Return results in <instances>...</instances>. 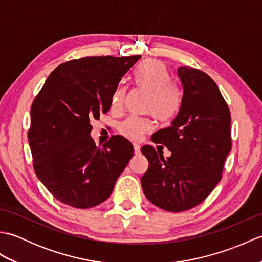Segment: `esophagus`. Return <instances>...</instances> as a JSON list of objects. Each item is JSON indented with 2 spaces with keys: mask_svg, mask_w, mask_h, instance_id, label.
I'll list each match as a JSON object with an SVG mask.
<instances>
[{
  "mask_svg": "<svg viewBox=\"0 0 262 262\" xmlns=\"http://www.w3.org/2000/svg\"><path fill=\"white\" fill-rule=\"evenodd\" d=\"M134 152H135V154L141 153V146L138 145V144H134Z\"/></svg>",
  "mask_w": 262,
  "mask_h": 262,
  "instance_id": "34e87169",
  "label": "esophagus"
}]
</instances>
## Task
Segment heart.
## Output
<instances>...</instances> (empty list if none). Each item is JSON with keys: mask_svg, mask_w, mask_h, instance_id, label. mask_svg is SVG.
Masks as SVG:
<instances>
[{"mask_svg": "<svg viewBox=\"0 0 262 262\" xmlns=\"http://www.w3.org/2000/svg\"><path fill=\"white\" fill-rule=\"evenodd\" d=\"M138 89L148 93L146 113L161 122H169L176 117L180 108L181 97L178 89L170 84L171 77L166 66L159 60H146L138 66L134 74ZM126 88L119 85L111 98L113 108H119L126 99ZM151 128L147 119L127 118L118 126L122 135L129 140H138Z\"/></svg>", "mask_w": 262, "mask_h": 262, "instance_id": "b5f03b06", "label": "heart"}]
</instances>
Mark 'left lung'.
Returning a JSON list of instances; mask_svg holds the SVG:
<instances>
[{
	"label": "left lung",
	"instance_id": "1",
	"mask_svg": "<svg viewBox=\"0 0 262 262\" xmlns=\"http://www.w3.org/2000/svg\"><path fill=\"white\" fill-rule=\"evenodd\" d=\"M182 88L180 109L171 126L158 130L152 142L171 151L164 159L154 147H142L148 169L142 177L146 198L168 211L199 205L222 179L232 147L231 114L219 86L205 72L178 69Z\"/></svg>",
	"mask_w": 262,
	"mask_h": 262
}]
</instances>
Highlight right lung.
I'll return each mask as SVG.
<instances>
[{"mask_svg":"<svg viewBox=\"0 0 262 262\" xmlns=\"http://www.w3.org/2000/svg\"><path fill=\"white\" fill-rule=\"evenodd\" d=\"M141 56H92L55 69L31 105L28 141L38 179L60 203L90 208L103 203L133 158L116 135L96 145L91 119L108 113L120 80Z\"/></svg>","mask_w":262,"mask_h":262,"instance_id":"right-lung-1","label":"right lung"}]
</instances>
